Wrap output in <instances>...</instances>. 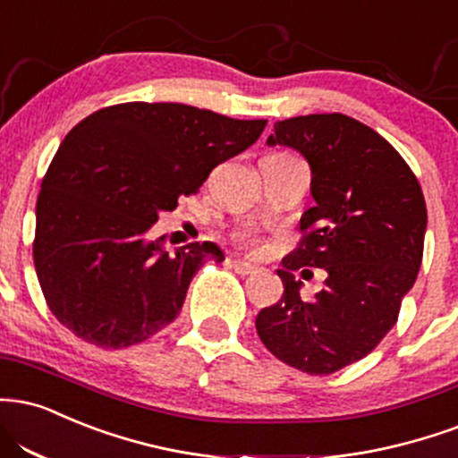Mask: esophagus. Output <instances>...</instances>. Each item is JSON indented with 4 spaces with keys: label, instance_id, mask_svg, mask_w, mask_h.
I'll return each mask as SVG.
<instances>
[{
    "label": "esophagus",
    "instance_id": "1",
    "mask_svg": "<svg viewBox=\"0 0 458 458\" xmlns=\"http://www.w3.org/2000/svg\"><path fill=\"white\" fill-rule=\"evenodd\" d=\"M230 264H233V268L239 275H253V273H258V267H253V264L245 262V260H233Z\"/></svg>",
    "mask_w": 458,
    "mask_h": 458
}]
</instances>
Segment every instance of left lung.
Masks as SVG:
<instances>
[{
  "mask_svg": "<svg viewBox=\"0 0 458 458\" xmlns=\"http://www.w3.org/2000/svg\"><path fill=\"white\" fill-rule=\"evenodd\" d=\"M267 145L307 159L316 205L301 217V245L277 268L282 299L258 313L256 330L285 365L328 376L365 358L396 324L420 271L427 205L394 147L348 114L279 121ZM302 266L327 271L313 301L291 273Z\"/></svg>",
  "mask_w": 458,
  "mask_h": 458,
  "instance_id": "1",
  "label": "left lung"
}]
</instances>
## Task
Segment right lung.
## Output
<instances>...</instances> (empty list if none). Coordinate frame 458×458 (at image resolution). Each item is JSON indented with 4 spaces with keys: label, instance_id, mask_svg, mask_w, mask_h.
Segmentation results:
<instances>
[{
    "label": "right lung",
    "instance_id": "obj_1",
    "mask_svg": "<svg viewBox=\"0 0 458 458\" xmlns=\"http://www.w3.org/2000/svg\"><path fill=\"white\" fill-rule=\"evenodd\" d=\"M264 125L173 102L117 104L82 119L55 153L36 205L34 264L53 316L106 350L168 327L198 268L224 251L211 241L170 251L148 230Z\"/></svg>",
    "mask_w": 458,
    "mask_h": 458
}]
</instances>
